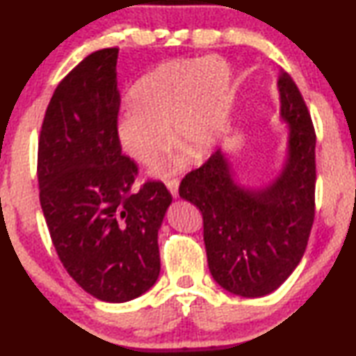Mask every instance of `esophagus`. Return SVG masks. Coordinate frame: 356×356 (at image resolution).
Masks as SVG:
<instances>
[{"label":"esophagus","mask_w":356,"mask_h":356,"mask_svg":"<svg viewBox=\"0 0 356 356\" xmlns=\"http://www.w3.org/2000/svg\"><path fill=\"white\" fill-rule=\"evenodd\" d=\"M166 188L170 190L172 197H177V196H179V180H177V179L168 180V182H166Z\"/></svg>","instance_id":"obj_1"}]
</instances>
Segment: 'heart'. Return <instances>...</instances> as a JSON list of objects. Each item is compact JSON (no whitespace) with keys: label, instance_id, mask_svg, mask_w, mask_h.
Listing matches in <instances>:
<instances>
[{"label":"heart","instance_id":"heart-1","mask_svg":"<svg viewBox=\"0 0 356 356\" xmlns=\"http://www.w3.org/2000/svg\"><path fill=\"white\" fill-rule=\"evenodd\" d=\"M231 69L218 56H200L156 65L130 89L114 134L120 149L140 165H149L182 144L196 156L216 150L229 130ZM186 165L185 154L154 163L150 174L170 177Z\"/></svg>","mask_w":356,"mask_h":356}]
</instances>
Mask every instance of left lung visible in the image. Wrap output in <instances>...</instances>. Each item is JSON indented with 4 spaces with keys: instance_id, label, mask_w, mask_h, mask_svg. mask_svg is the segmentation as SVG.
I'll return each mask as SVG.
<instances>
[{
    "instance_id": "1",
    "label": "left lung",
    "mask_w": 356,
    "mask_h": 356,
    "mask_svg": "<svg viewBox=\"0 0 356 356\" xmlns=\"http://www.w3.org/2000/svg\"><path fill=\"white\" fill-rule=\"evenodd\" d=\"M280 119L287 125L284 161L259 186L238 180L225 150L186 174L182 200L201 210L209 270L234 295L276 291L300 264L314 221L316 135L297 84L280 70Z\"/></svg>"
}]
</instances>
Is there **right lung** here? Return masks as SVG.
<instances>
[{
    "label": "right lung",
    "mask_w": 356,
    "mask_h": 356,
    "mask_svg": "<svg viewBox=\"0 0 356 356\" xmlns=\"http://www.w3.org/2000/svg\"><path fill=\"white\" fill-rule=\"evenodd\" d=\"M118 53H91L58 84L38 154L40 206L58 256L78 286L106 303H125L155 284L156 238L172 202L161 182L130 191L138 168L114 134Z\"/></svg>",
    "instance_id": "obj_1"
}]
</instances>
